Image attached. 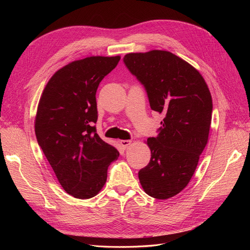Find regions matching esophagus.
I'll use <instances>...</instances> for the list:
<instances>
[{"mask_svg": "<svg viewBox=\"0 0 250 250\" xmlns=\"http://www.w3.org/2000/svg\"><path fill=\"white\" fill-rule=\"evenodd\" d=\"M131 144V141L130 140H121L120 141V145L122 146L124 149H126L128 146H129Z\"/></svg>", "mask_w": 250, "mask_h": 250, "instance_id": "1", "label": "esophagus"}]
</instances>
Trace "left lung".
I'll list each match as a JSON object with an SVG mask.
<instances>
[{
	"label": "left lung",
	"mask_w": 250,
	"mask_h": 250,
	"mask_svg": "<svg viewBox=\"0 0 250 250\" xmlns=\"http://www.w3.org/2000/svg\"><path fill=\"white\" fill-rule=\"evenodd\" d=\"M124 62L145 86L150 107L162 113L156 138L147 139L151 158L139 172L146 194L168 199L190 183L206 148L213 102L197 69L173 53H128Z\"/></svg>",
	"instance_id": "8db88e82"
}]
</instances>
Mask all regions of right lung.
I'll list each match as a JSON object with an SVG mask.
<instances>
[{
	"mask_svg": "<svg viewBox=\"0 0 250 250\" xmlns=\"http://www.w3.org/2000/svg\"><path fill=\"white\" fill-rule=\"evenodd\" d=\"M121 56H89L59 69L37 105L35 134L63 190L92 198L106 183L107 168L119 151L96 133V92Z\"/></svg>",
	"mask_w": 250,
	"mask_h": 250,
	"instance_id": "obj_1",
	"label": "right lung"
}]
</instances>
